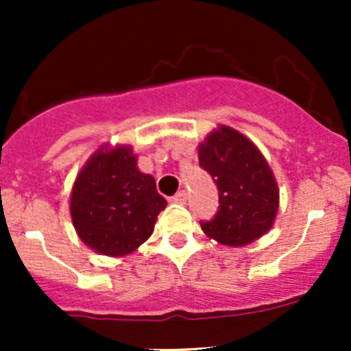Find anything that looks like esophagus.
<instances>
[{"mask_svg":"<svg viewBox=\"0 0 351 351\" xmlns=\"http://www.w3.org/2000/svg\"><path fill=\"white\" fill-rule=\"evenodd\" d=\"M186 198H189V193L185 190H180L175 197H171V202H175V204H185Z\"/></svg>","mask_w":351,"mask_h":351,"instance_id":"obj_1","label":"esophagus"}]
</instances>
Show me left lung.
<instances>
[{
	"mask_svg": "<svg viewBox=\"0 0 351 351\" xmlns=\"http://www.w3.org/2000/svg\"><path fill=\"white\" fill-rule=\"evenodd\" d=\"M200 166L219 190V212L202 231L226 246L241 247L274 228L280 204L267 159L239 130L219 125L198 144Z\"/></svg>",
	"mask_w": 351,
	"mask_h": 351,
	"instance_id": "obj_1",
	"label": "left lung"
}]
</instances>
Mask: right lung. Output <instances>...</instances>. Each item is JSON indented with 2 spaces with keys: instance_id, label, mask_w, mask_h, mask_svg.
Instances as JSON below:
<instances>
[{
  "instance_id": "right-lung-1",
  "label": "right lung",
  "mask_w": 351,
  "mask_h": 351,
  "mask_svg": "<svg viewBox=\"0 0 351 351\" xmlns=\"http://www.w3.org/2000/svg\"><path fill=\"white\" fill-rule=\"evenodd\" d=\"M166 200L139 171L130 146L98 147L71 190L69 210L80 239L105 256H125L153 234Z\"/></svg>"
}]
</instances>
